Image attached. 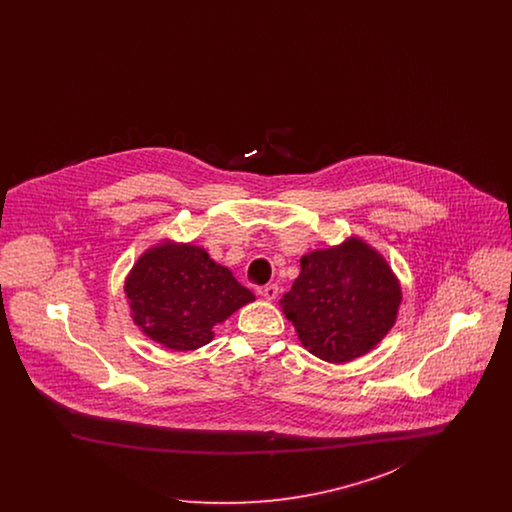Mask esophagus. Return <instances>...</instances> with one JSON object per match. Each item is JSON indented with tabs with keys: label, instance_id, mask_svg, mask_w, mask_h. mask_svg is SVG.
I'll use <instances>...</instances> for the list:
<instances>
[{
	"label": "esophagus",
	"instance_id": "obj_1",
	"mask_svg": "<svg viewBox=\"0 0 512 512\" xmlns=\"http://www.w3.org/2000/svg\"><path fill=\"white\" fill-rule=\"evenodd\" d=\"M257 293L261 295V297H265L268 301H272L276 295H278V286L276 284H267V286H259L257 288Z\"/></svg>",
	"mask_w": 512,
	"mask_h": 512
}]
</instances>
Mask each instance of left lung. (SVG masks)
<instances>
[{"mask_svg": "<svg viewBox=\"0 0 512 512\" xmlns=\"http://www.w3.org/2000/svg\"><path fill=\"white\" fill-rule=\"evenodd\" d=\"M280 299L303 347L326 363H349L388 336L403 299L386 257L359 236L301 257Z\"/></svg>", "mask_w": 512, "mask_h": 512, "instance_id": "8db88e82", "label": "left lung"}]
</instances>
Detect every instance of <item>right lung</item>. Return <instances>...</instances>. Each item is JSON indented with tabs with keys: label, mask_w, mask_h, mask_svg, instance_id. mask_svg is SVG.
Instances as JSON below:
<instances>
[{
	"label": "right lung",
	"mask_w": 512,
	"mask_h": 512,
	"mask_svg": "<svg viewBox=\"0 0 512 512\" xmlns=\"http://www.w3.org/2000/svg\"><path fill=\"white\" fill-rule=\"evenodd\" d=\"M130 318L149 340L192 351L215 338L213 328L255 301L230 268L201 245L169 238L149 245L124 278Z\"/></svg>",
	"instance_id": "right-lung-1"
}]
</instances>
